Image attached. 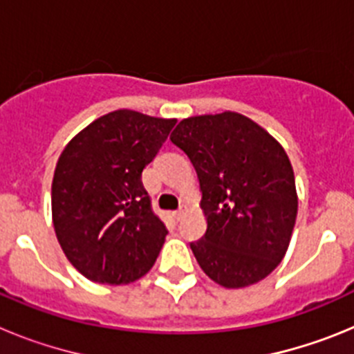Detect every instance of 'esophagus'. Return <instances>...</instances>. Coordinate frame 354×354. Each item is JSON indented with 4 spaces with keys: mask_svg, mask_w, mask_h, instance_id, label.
I'll return each instance as SVG.
<instances>
[{
    "mask_svg": "<svg viewBox=\"0 0 354 354\" xmlns=\"http://www.w3.org/2000/svg\"><path fill=\"white\" fill-rule=\"evenodd\" d=\"M183 216H184V207H180L179 211H175V212H174V218H175V220H177V221H179L180 218H183Z\"/></svg>",
    "mask_w": 354,
    "mask_h": 354,
    "instance_id": "obj_1",
    "label": "esophagus"
}]
</instances>
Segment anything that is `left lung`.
<instances>
[{
    "label": "left lung",
    "instance_id": "obj_1",
    "mask_svg": "<svg viewBox=\"0 0 354 354\" xmlns=\"http://www.w3.org/2000/svg\"><path fill=\"white\" fill-rule=\"evenodd\" d=\"M170 140L198 175L207 230L189 246L200 268L227 289L261 282L282 262L298 214L283 147L236 111L184 118Z\"/></svg>",
    "mask_w": 354,
    "mask_h": 354
}]
</instances>
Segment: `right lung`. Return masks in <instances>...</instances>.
<instances>
[{
    "label": "right lung",
    "mask_w": 354,
    "mask_h": 354,
    "mask_svg": "<svg viewBox=\"0 0 354 354\" xmlns=\"http://www.w3.org/2000/svg\"><path fill=\"white\" fill-rule=\"evenodd\" d=\"M175 122L117 109L80 131L58 158L53 225L65 257L92 282L126 286L154 266L168 230L152 212L142 171Z\"/></svg>",
    "instance_id": "1"
}]
</instances>
